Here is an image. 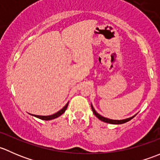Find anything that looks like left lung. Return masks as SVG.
<instances>
[{
	"label": "left lung",
	"instance_id": "8db88e82",
	"mask_svg": "<svg viewBox=\"0 0 160 160\" xmlns=\"http://www.w3.org/2000/svg\"><path fill=\"white\" fill-rule=\"evenodd\" d=\"M91 108H92V111H93V114L96 115V117H98V118L100 119L101 121H102V122H107V123H110V124H114V125H119V124H123V123H125V122H128V121H130L131 119L133 118L135 116H133V117H131L129 118H126V119H124V120H112V119H109V118H104L103 117V116L100 115L99 114H98V112H97L96 111L94 110V108H93V106L91 105Z\"/></svg>",
	"mask_w": 160,
	"mask_h": 160
}]
</instances>
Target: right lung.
Returning a JSON list of instances; mask_svg holds the SVG:
<instances>
[{"label": "right lung", "mask_w": 160, "mask_h": 160, "mask_svg": "<svg viewBox=\"0 0 160 160\" xmlns=\"http://www.w3.org/2000/svg\"><path fill=\"white\" fill-rule=\"evenodd\" d=\"M67 107H68V103H67V104H66V105L64 106V107L62 108L60 111H59L58 112L55 113L54 114H52V115H48V116H41V115H34V116L36 118H38L42 119V120H45V121L52 120V119L56 118H58L59 116H60L61 114H63V113L65 112V111L67 110Z\"/></svg>", "instance_id": "add662e5"}]
</instances>
